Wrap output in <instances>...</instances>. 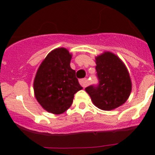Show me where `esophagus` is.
Segmentation results:
<instances>
[{
    "mask_svg": "<svg viewBox=\"0 0 155 155\" xmlns=\"http://www.w3.org/2000/svg\"><path fill=\"white\" fill-rule=\"evenodd\" d=\"M87 79H82L79 80V83H80V85H82V87H86L87 85Z\"/></svg>",
    "mask_w": 155,
    "mask_h": 155,
    "instance_id": "esophagus-1",
    "label": "esophagus"
}]
</instances>
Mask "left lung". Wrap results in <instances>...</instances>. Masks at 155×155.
<instances>
[{"label":"left lung","instance_id":"obj_1","mask_svg":"<svg viewBox=\"0 0 155 155\" xmlns=\"http://www.w3.org/2000/svg\"><path fill=\"white\" fill-rule=\"evenodd\" d=\"M95 62L99 84L85 88L93 104L105 111L123 105L132 90V82L125 64L110 51H104L97 56Z\"/></svg>","mask_w":155,"mask_h":155}]
</instances>
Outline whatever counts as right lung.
<instances>
[{
    "instance_id": "add662e5",
    "label": "right lung",
    "mask_w": 155,
    "mask_h": 155,
    "mask_svg": "<svg viewBox=\"0 0 155 155\" xmlns=\"http://www.w3.org/2000/svg\"><path fill=\"white\" fill-rule=\"evenodd\" d=\"M71 58L67 48H55L47 54L36 73V99L45 110L52 114L59 115L68 110L75 94L82 89L76 71L70 68Z\"/></svg>"
}]
</instances>
